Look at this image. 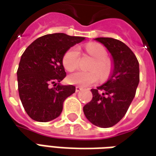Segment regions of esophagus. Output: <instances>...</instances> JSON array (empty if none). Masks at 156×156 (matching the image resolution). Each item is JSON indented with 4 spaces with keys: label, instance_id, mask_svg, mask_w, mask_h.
<instances>
[{
    "label": "esophagus",
    "instance_id": "obj_1",
    "mask_svg": "<svg viewBox=\"0 0 156 156\" xmlns=\"http://www.w3.org/2000/svg\"><path fill=\"white\" fill-rule=\"evenodd\" d=\"M80 91H81V87H76V92H79Z\"/></svg>",
    "mask_w": 156,
    "mask_h": 156
}]
</instances>
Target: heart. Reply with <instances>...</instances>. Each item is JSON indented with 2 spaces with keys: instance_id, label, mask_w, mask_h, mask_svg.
<instances>
[{
  "instance_id": "1",
  "label": "heart",
  "mask_w": 156,
  "mask_h": 156,
  "mask_svg": "<svg viewBox=\"0 0 156 156\" xmlns=\"http://www.w3.org/2000/svg\"><path fill=\"white\" fill-rule=\"evenodd\" d=\"M86 50L95 60L90 66L89 71H76L68 76L69 83L80 87H89L101 80L109 77L111 72V63L106 57L107 51L102 45L89 43ZM80 49L78 47H72L65 51L63 57V65L68 71H73L79 66Z\"/></svg>"
}]
</instances>
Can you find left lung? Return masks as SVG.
Masks as SVG:
<instances>
[{"label": "left lung", "instance_id": "8db88e82", "mask_svg": "<svg viewBox=\"0 0 156 156\" xmlns=\"http://www.w3.org/2000/svg\"><path fill=\"white\" fill-rule=\"evenodd\" d=\"M94 40L111 54L113 69L105 84L91 90L92 100L83 111L93 125L107 128L121 121L133 100L139 83V64L133 51L121 41L107 37Z\"/></svg>", "mask_w": 156, "mask_h": 156}]
</instances>
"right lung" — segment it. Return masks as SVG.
<instances>
[{"label": "right lung", "instance_id": "add662e5", "mask_svg": "<svg viewBox=\"0 0 156 156\" xmlns=\"http://www.w3.org/2000/svg\"><path fill=\"white\" fill-rule=\"evenodd\" d=\"M84 40L49 34L34 41L21 56L17 71L19 98L34 121L47 122L59 116L64 101L76 92V87L59 83L66 76L62 60L68 49Z\"/></svg>", "mask_w": 156, "mask_h": 156}]
</instances>
